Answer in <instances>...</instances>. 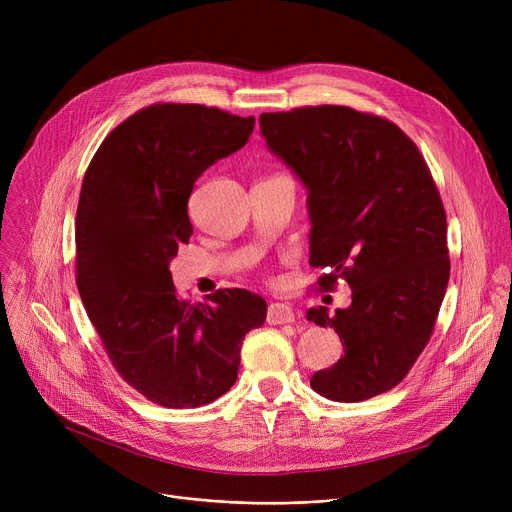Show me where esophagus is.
Returning <instances> with one entry per match:
<instances>
[{"label": "esophagus", "instance_id": "esophagus-1", "mask_svg": "<svg viewBox=\"0 0 512 512\" xmlns=\"http://www.w3.org/2000/svg\"><path fill=\"white\" fill-rule=\"evenodd\" d=\"M292 321H294V311L288 303H272L270 309H267V324L282 326V324H292Z\"/></svg>", "mask_w": 512, "mask_h": 512}]
</instances>
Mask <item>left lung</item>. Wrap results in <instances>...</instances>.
I'll return each instance as SVG.
<instances>
[{
  "mask_svg": "<svg viewBox=\"0 0 512 512\" xmlns=\"http://www.w3.org/2000/svg\"><path fill=\"white\" fill-rule=\"evenodd\" d=\"M259 128L309 193V263L328 270L319 286L340 276L353 290L336 315L307 311L344 346L311 388L336 402L388 392L432 336L450 276L446 213L425 159L396 124L344 105L261 114Z\"/></svg>",
  "mask_w": 512,
  "mask_h": 512,
  "instance_id": "1",
  "label": "left lung"
}]
</instances>
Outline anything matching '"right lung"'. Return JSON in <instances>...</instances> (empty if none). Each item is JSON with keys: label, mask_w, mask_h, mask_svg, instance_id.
Wrapping results in <instances>:
<instances>
[{"label": "right lung", "mask_w": 512, "mask_h": 512, "mask_svg": "<svg viewBox=\"0 0 512 512\" xmlns=\"http://www.w3.org/2000/svg\"><path fill=\"white\" fill-rule=\"evenodd\" d=\"M255 118L197 103H155L107 134L87 168L76 211V286L116 371L168 409L226 394L242 338L267 303L226 288L182 301L170 272L193 224L188 197L218 159L247 145Z\"/></svg>", "instance_id": "add662e5"}]
</instances>
